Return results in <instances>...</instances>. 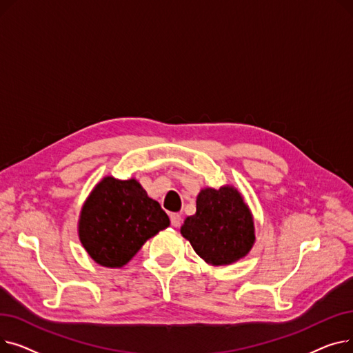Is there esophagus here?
Returning a JSON list of instances; mask_svg holds the SVG:
<instances>
[{
	"label": "esophagus",
	"mask_w": 353,
	"mask_h": 353,
	"mask_svg": "<svg viewBox=\"0 0 353 353\" xmlns=\"http://www.w3.org/2000/svg\"><path fill=\"white\" fill-rule=\"evenodd\" d=\"M170 221H172L173 228H179L180 223H181V216L179 213H172L170 214Z\"/></svg>",
	"instance_id": "34e87169"
}]
</instances>
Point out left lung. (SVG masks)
I'll list each match as a JSON object with an SVG mask.
<instances>
[{
    "mask_svg": "<svg viewBox=\"0 0 353 353\" xmlns=\"http://www.w3.org/2000/svg\"><path fill=\"white\" fill-rule=\"evenodd\" d=\"M180 233L206 263L223 266L250 252L254 221L237 189L206 188L197 194L196 213L184 220Z\"/></svg>",
    "mask_w": 353,
    "mask_h": 353,
    "instance_id": "obj_1",
    "label": "left lung"
}]
</instances>
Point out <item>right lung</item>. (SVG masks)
<instances>
[{
  "instance_id": "add662e5",
  "label": "right lung",
  "mask_w": 353,
  "mask_h": 353,
  "mask_svg": "<svg viewBox=\"0 0 353 353\" xmlns=\"http://www.w3.org/2000/svg\"><path fill=\"white\" fill-rule=\"evenodd\" d=\"M169 225V216L136 179L107 176L84 201L79 237L96 263L121 268L148 239Z\"/></svg>"
}]
</instances>
